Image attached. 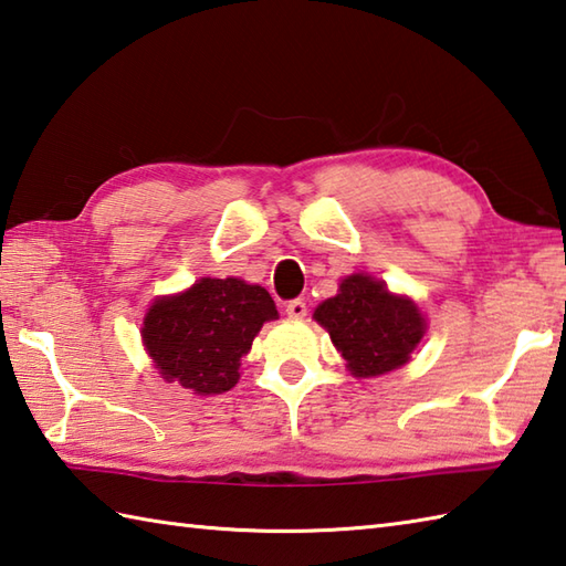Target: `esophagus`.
Instances as JSON below:
<instances>
[{"label":"esophagus","instance_id":"esophagus-1","mask_svg":"<svg viewBox=\"0 0 566 566\" xmlns=\"http://www.w3.org/2000/svg\"><path fill=\"white\" fill-rule=\"evenodd\" d=\"M285 313H287V317H295V319H303L305 315H307V305H305V300H291V303L285 305Z\"/></svg>","mask_w":566,"mask_h":566}]
</instances>
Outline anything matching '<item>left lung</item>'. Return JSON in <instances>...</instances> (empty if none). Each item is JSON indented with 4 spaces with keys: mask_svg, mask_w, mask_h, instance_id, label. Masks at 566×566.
I'll use <instances>...</instances> for the list:
<instances>
[{
    "mask_svg": "<svg viewBox=\"0 0 566 566\" xmlns=\"http://www.w3.org/2000/svg\"><path fill=\"white\" fill-rule=\"evenodd\" d=\"M313 317L329 332L356 378L380 376L408 364L428 329L410 297L390 293L384 281L366 273L347 275L339 293L317 305Z\"/></svg>",
    "mask_w": 566,
    "mask_h": 566,
    "instance_id": "8db88e82",
    "label": "left lung"
}]
</instances>
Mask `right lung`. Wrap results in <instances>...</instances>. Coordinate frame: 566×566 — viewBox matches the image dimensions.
Here are the masks:
<instances>
[{"instance_id": "obj_1", "label": "right lung", "mask_w": 566, "mask_h": 566, "mask_svg": "<svg viewBox=\"0 0 566 566\" xmlns=\"http://www.w3.org/2000/svg\"><path fill=\"white\" fill-rule=\"evenodd\" d=\"M275 317L266 287L241 279H200L188 291L154 300L142 339L160 378L195 396H219L239 384L241 356L263 322Z\"/></svg>"}]
</instances>
